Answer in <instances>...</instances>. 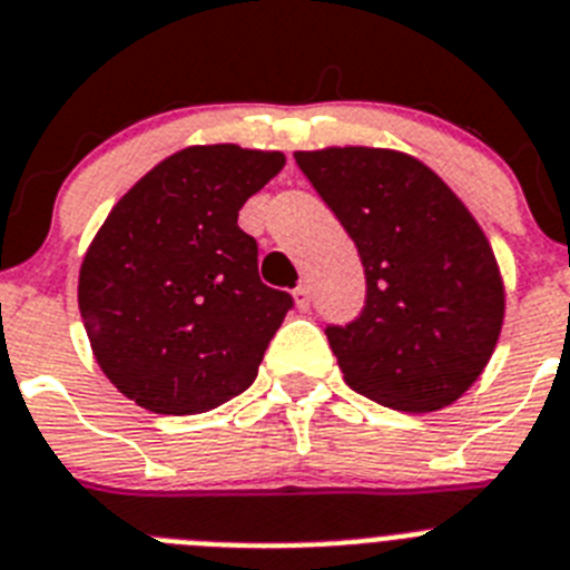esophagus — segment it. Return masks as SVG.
Returning <instances> with one entry per match:
<instances>
[{
    "mask_svg": "<svg viewBox=\"0 0 570 570\" xmlns=\"http://www.w3.org/2000/svg\"><path fill=\"white\" fill-rule=\"evenodd\" d=\"M292 295H295V304H298V309H309V301H313V295H309V286L306 284L295 286V292H292Z\"/></svg>",
    "mask_w": 570,
    "mask_h": 570,
    "instance_id": "34e87169",
    "label": "esophagus"
}]
</instances>
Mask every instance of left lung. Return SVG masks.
I'll list each match as a JSON object with an SVG mask.
<instances>
[{
	"label": "left lung",
	"instance_id": "left-lung-1",
	"mask_svg": "<svg viewBox=\"0 0 570 570\" xmlns=\"http://www.w3.org/2000/svg\"><path fill=\"white\" fill-rule=\"evenodd\" d=\"M295 163L367 278L361 313L324 330L346 384L404 413L453 404L491 361L504 318L484 232L442 177L399 151L324 148Z\"/></svg>",
	"mask_w": 570,
	"mask_h": 570
}]
</instances>
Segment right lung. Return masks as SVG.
<instances>
[{
    "label": "right lung",
    "mask_w": 570,
    "mask_h": 570,
    "mask_svg": "<svg viewBox=\"0 0 570 570\" xmlns=\"http://www.w3.org/2000/svg\"><path fill=\"white\" fill-rule=\"evenodd\" d=\"M281 151L191 146L128 191L79 269V315L111 384L151 413L215 410L255 381L289 292L257 275L237 212Z\"/></svg>",
    "instance_id": "right-lung-1"
}]
</instances>
